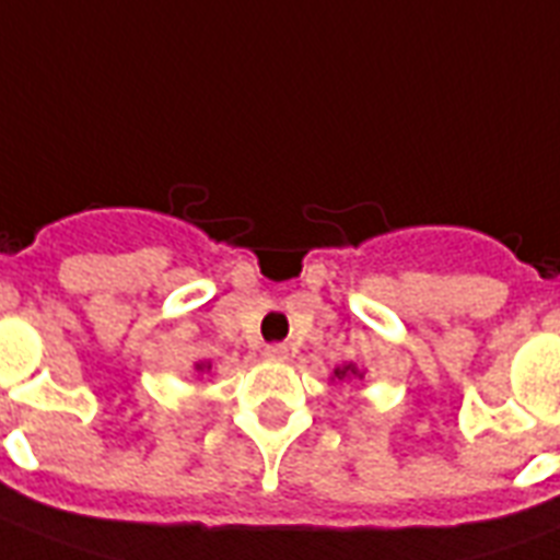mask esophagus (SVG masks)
Returning <instances> with one entry per match:
<instances>
[{
  "mask_svg": "<svg viewBox=\"0 0 560 560\" xmlns=\"http://www.w3.org/2000/svg\"><path fill=\"white\" fill-rule=\"evenodd\" d=\"M265 357L267 359H276V362H281V359H288V348H284V345H267Z\"/></svg>",
  "mask_w": 560,
  "mask_h": 560,
  "instance_id": "esophagus-1",
  "label": "esophagus"
}]
</instances>
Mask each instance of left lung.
<instances>
[{"label":"left lung","instance_id":"1","mask_svg":"<svg viewBox=\"0 0 560 560\" xmlns=\"http://www.w3.org/2000/svg\"><path fill=\"white\" fill-rule=\"evenodd\" d=\"M348 374H357V368L345 365V368H339V371H336V376H339V380H342V376H348Z\"/></svg>","mask_w":560,"mask_h":560}]
</instances>
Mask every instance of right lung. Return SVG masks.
Returning a JSON list of instances; mask_svg holds the SVG:
<instances>
[{
  "instance_id": "add662e5",
  "label": "right lung",
  "mask_w": 560,
  "mask_h": 560,
  "mask_svg": "<svg viewBox=\"0 0 560 560\" xmlns=\"http://www.w3.org/2000/svg\"><path fill=\"white\" fill-rule=\"evenodd\" d=\"M201 368H203V365H198V371H201Z\"/></svg>"
}]
</instances>
